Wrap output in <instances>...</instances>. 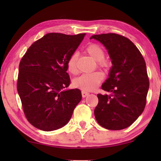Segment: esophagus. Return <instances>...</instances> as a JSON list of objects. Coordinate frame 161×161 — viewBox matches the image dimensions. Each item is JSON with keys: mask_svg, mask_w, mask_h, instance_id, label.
Here are the masks:
<instances>
[{"mask_svg": "<svg viewBox=\"0 0 161 161\" xmlns=\"http://www.w3.org/2000/svg\"><path fill=\"white\" fill-rule=\"evenodd\" d=\"M81 94H82V97H87L88 95H89V92H86V91H82L81 92Z\"/></svg>", "mask_w": 161, "mask_h": 161, "instance_id": "obj_1", "label": "esophagus"}]
</instances>
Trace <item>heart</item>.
I'll use <instances>...</instances> for the list:
<instances>
[{
	"instance_id": "b5f03b06",
	"label": "heart",
	"mask_w": 161,
	"mask_h": 161,
	"mask_svg": "<svg viewBox=\"0 0 161 161\" xmlns=\"http://www.w3.org/2000/svg\"><path fill=\"white\" fill-rule=\"evenodd\" d=\"M86 51L92 58L97 61V64L100 67L106 69L110 67L111 62L108 58H105V50L100 45L97 44H90L86 48ZM78 58L77 53H73L68 59L67 67L70 73L76 74L78 72L76 61ZM103 75L100 72H94L92 73H85L80 77L75 79L73 86L83 91H92L95 89L98 85L102 82Z\"/></svg>"
}]
</instances>
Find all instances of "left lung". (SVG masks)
<instances>
[{
  "label": "left lung",
  "instance_id": "1",
  "mask_svg": "<svg viewBox=\"0 0 161 161\" xmlns=\"http://www.w3.org/2000/svg\"><path fill=\"white\" fill-rule=\"evenodd\" d=\"M108 53L113 66L98 94L94 109L97 122L111 130L130 126L144 111L149 82L146 63L137 47L129 39L116 34L93 35Z\"/></svg>",
  "mask_w": 161,
  "mask_h": 161
}]
</instances>
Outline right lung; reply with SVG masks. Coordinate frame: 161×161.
Returning <instances> with one entry per match:
<instances>
[{
	"instance_id": "1",
	"label": "right lung",
	"mask_w": 161,
	"mask_h": 161,
	"mask_svg": "<svg viewBox=\"0 0 161 161\" xmlns=\"http://www.w3.org/2000/svg\"><path fill=\"white\" fill-rule=\"evenodd\" d=\"M86 34L50 33L30 46L19 65L17 89L28 122L44 131L66 125L82 98L70 84L67 64Z\"/></svg>"
}]
</instances>
